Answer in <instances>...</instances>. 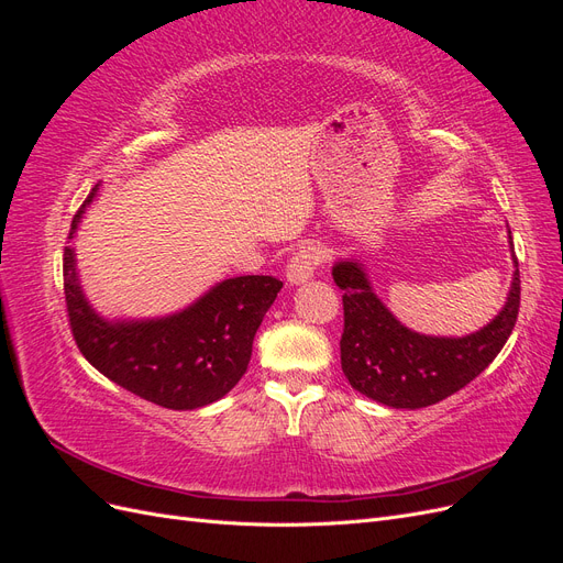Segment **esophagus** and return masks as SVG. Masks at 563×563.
<instances>
[{
	"mask_svg": "<svg viewBox=\"0 0 563 563\" xmlns=\"http://www.w3.org/2000/svg\"><path fill=\"white\" fill-rule=\"evenodd\" d=\"M319 263H321L319 249L302 246L300 251L294 253V258L288 261V265H286V282L294 284V286L305 284L308 279L314 277Z\"/></svg>",
	"mask_w": 563,
	"mask_h": 563,
	"instance_id": "esophagus-1",
	"label": "esophagus"
}]
</instances>
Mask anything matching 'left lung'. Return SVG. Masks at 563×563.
Masks as SVG:
<instances>
[{"label": "left lung", "mask_w": 563, "mask_h": 563, "mask_svg": "<svg viewBox=\"0 0 563 563\" xmlns=\"http://www.w3.org/2000/svg\"><path fill=\"white\" fill-rule=\"evenodd\" d=\"M512 258L517 269L505 308L482 331L463 338H437L406 329L373 291L362 263H335L333 282L343 288L345 310L340 364L350 385L391 408H424L472 383L496 360L517 323L521 279L517 255Z\"/></svg>", "instance_id": "obj_1"}]
</instances>
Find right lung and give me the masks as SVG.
<instances>
[{
    "mask_svg": "<svg viewBox=\"0 0 563 563\" xmlns=\"http://www.w3.org/2000/svg\"><path fill=\"white\" fill-rule=\"evenodd\" d=\"M96 192L98 185L73 218L67 240L75 236ZM63 286L75 343L93 368L135 397L192 411L223 399L242 380L255 331L284 284L263 275L234 277L176 314L108 321L84 298L75 249L65 246Z\"/></svg>",
    "mask_w": 563,
    "mask_h": 563,
    "instance_id": "1",
    "label": "right lung"
}]
</instances>
